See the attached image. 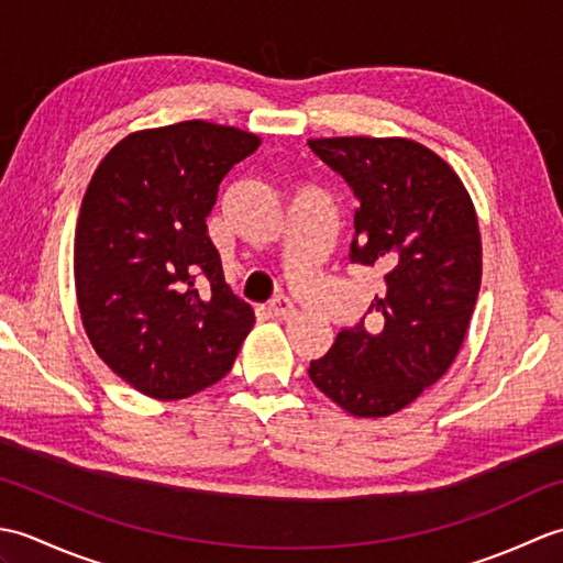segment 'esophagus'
I'll use <instances>...</instances> for the list:
<instances>
[{
  "mask_svg": "<svg viewBox=\"0 0 563 563\" xmlns=\"http://www.w3.org/2000/svg\"><path fill=\"white\" fill-rule=\"evenodd\" d=\"M271 314L273 317H280V319H288V317H292L295 314V302L290 300V297H285V295H278L275 297V300L271 302Z\"/></svg>",
  "mask_w": 563,
  "mask_h": 563,
  "instance_id": "obj_1",
  "label": "esophagus"
}]
</instances>
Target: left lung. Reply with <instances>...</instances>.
Segmentation results:
<instances>
[{"label": "left lung", "instance_id": "8db88e82", "mask_svg": "<svg viewBox=\"0 0 563 563\" xmlns=\"http://www.w3.org/2000/svg\"><path fill=\"white\" fill-rule=\"evenodd\" d=\"M309 150L357 200L351 263L382 273L385 290L341 329L309 379L361 418L401 411L448 373L482 285L472 198L435 152L404 137H324Z\"/></svg>", "mask_w": 563, "mask_h": 563}]
</instances>
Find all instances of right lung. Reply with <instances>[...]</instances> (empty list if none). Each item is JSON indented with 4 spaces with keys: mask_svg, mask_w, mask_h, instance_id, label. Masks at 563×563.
Returning a JSON list of instances; mask_svg holds the SVG:
<instances>
[{
    "mask_svg": "<svg viewBox=\"0 0 563 563\" xmlns=\"http://www.w3.org/2000/svg\"><path fill=\"white\" fill-rule=\"evenodd\" d=\"M258 145L206 121L140 130L106 154L84 194L81 324L101 361L152 399L220 382L254 327V309L224 283L206 218L222 178Z\"/></svg>",
    "mask_w": 563,
    "mask_h": 563,
    "instance_id": "add662e5",
    "label": "right lung"
}]
</instances>
